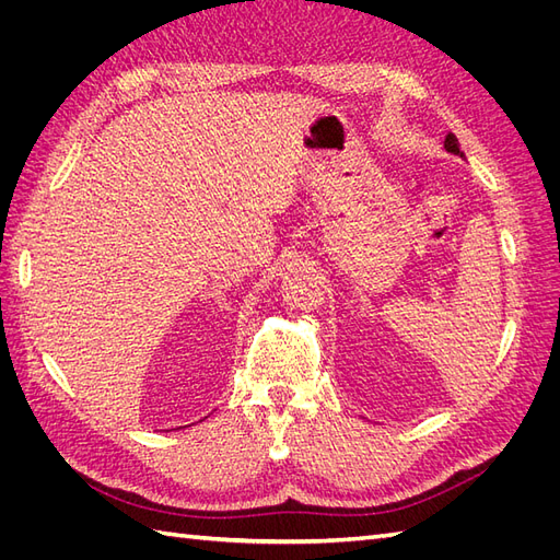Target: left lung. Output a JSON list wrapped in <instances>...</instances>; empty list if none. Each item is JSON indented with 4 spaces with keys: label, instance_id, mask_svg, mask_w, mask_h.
Here are the masks:
<instances>
[{
    "label": "left lung",
    "instance_id": "8db88e82",
    "mask_svg": "<svg viewBox=\"0 0 560 560\" xmlns=\"http://www.w3.org/2000/svg\"><path fill=\"white\" fill-rule=\"evenodd\" d=\"M444 147H446V151H451V154H455V156H460V159H465V154L460 151V144H457V138L453 132H448L446 135V140H444Z\"/></svg>",
    "mask_w": 560,
    "mask_h": 560
}]
</instances>
